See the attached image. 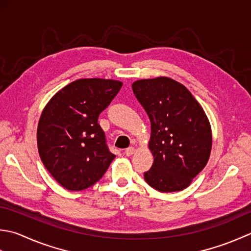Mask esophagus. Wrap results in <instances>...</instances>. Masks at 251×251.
<instances>
[{
    "instance_id": "1",
    "label": "esophagus",
    "mask_w": 251,
    "mask_h": 251,
    "mask_svg": "<svg viewBox=\"0 0 251 251\" xmlns=\"http://www.w3.org/2000/svg\"><path fill=\"white\" fill-rule=\"evenodd\" d=\"M134 151H135V150H134V147H127V148H126L125 150V155L126 156H131V155H133L134 154Z\"/></svg>"
}]
</instances>
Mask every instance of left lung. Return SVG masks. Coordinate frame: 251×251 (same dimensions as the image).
<instances>
[{
    "label": "left lung",
    "mask_w": 251,
    "mask_h": 251,
    "mask_svg": "<svg viewBox=\"0 0 251 251\" xmlns=\"http://www.w3.org/2000/svg\"><path fill=\"white\" fill-rule=\"evenodd\" d=\"M132 89L151 126L154 163L144 172L145 181L161 193L184 190L210 156L212 135L206 114L191 92L170 78L139 80Z\"/></svg>",
    "instance_id": "obj_1"
}]
</instances>
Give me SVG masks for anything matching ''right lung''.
<instances>
[{
  "label": "right lung",
  "mask_w": 251,
  "mask_h": 251,
  "mask_svg": "<svg viewBox=\"0 0 251 251\" xmlns=\"http://www.w3.org/2000/svg\"><path fill=\"white\" fill-rule=\"evenodd\" d=\"M121 86L116 80H76L56 93L42 111L37 132L41 160L67 190L93 185L116 157L97 120Z\"/></svg>",
  "instance_id": "obj_1"
}]
</instances>
